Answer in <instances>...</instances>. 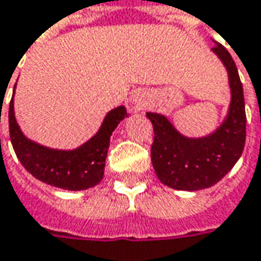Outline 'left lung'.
Wrapping results in <instances>:
<instances>
[{"mask_svg":"<svg viewBox=\"0 0 261 261\" xmlns=\"http://www.w3.org/2000/svg\"><path fill=\"white\" fill-rule=\"evenodd\" d=\"M212 50L226 66L231 87L229 113L216 132L197 139L186 138L163 115L146 113L154 127L151 161L160 181L171 189L195 192L216 185L244 149L247 117L238 69L221 43L216 42Z\"/></svg>","mask_w":261,"mask_h":261,"instance_id":"8db88e82","label":"left lung"}]
</instances>
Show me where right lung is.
<instances>
[{
	"instance_id": "1",
	"label": "right lung",
	"mask_w": 261,
	"mask_h": 261,
	"mask_svg": "<svg viewBox=\"0 0 261 261\" xmlns=\"http://www.w3.org/2000/svg\"><path fill=\"white\" fill-rule=\"evenodd\" d=\"M125 116L126 109L123 106L116 107L107 113L100 130L84 145L72 151L50 149L23 135L15 122L11 98L8 110L10 138L17 158L37 180L65 190H86L103 180L110 136Z\"/></svg>"
}]
</instances>
